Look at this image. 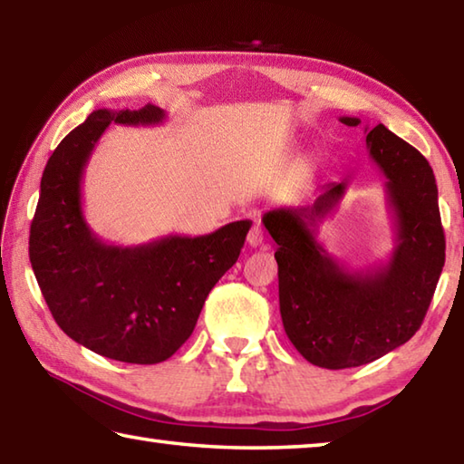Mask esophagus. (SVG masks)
I'll list each match as a JSON object with an SVG mask.
<instances>
[{"label": "esophagus", "mask_w": 464, "mask_h": 464, "mask_svg": "<svg viewBox=\"0 0 464 464\" xmlns=\"http://www.w3.org/2000/svg\"><path fill=\"white\" fill-rule=\"evenodd\" d=\"M262 243H264V231L257 225H254L247 233V246L249 247H260Z\"/></svg>", "instance_id": "esophagus-1"}]
</instances>
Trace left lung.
Masks as SVG:
<instances>
[{
    "label": "left lung",
    "instance_id": "1",
    "mask_svg": "<svg viewBox=\"0 0 464 464\" xmlns=\"http://www.w3.org/2000/svg\"><path fill=\"white\" fill-rule=\"evenodd\" d=\"M358 127V116H340ZM368 155L384 176L395 229L389 260L350 270L327 254L317 225L343 198L345 184L321 188L313 202L276 207L262 223L276 241L278 296L285 332L311 364L340 371L362 366L410 342L434 296L444 266L438 188L418 149L384 127H364Z\"/></svg>",
    "mask_w": 464,
    "mask_h": 464
}]
</instances>
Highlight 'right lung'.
Here are the masks:
<instances>
[{"instance_id": "add662e5", "label": "right lung", "mask_w": 464, "mask_h": 464, "mask_svg": "<svg viewBox=\"0 0 464 464\" xmlns=\"http://www.w3.org/2000/svg\"><path fill=\"white\" fill-rule=\"evenodd\" d=\"M160 106L100 108L46 161L30 225V264L57 325L100 356L157 364L192 335L202 304L237 262L249 221L208 235H166L140 246L102 241L83 217L85 166L110 124L153 127Z\"/></svg>"}]
</instances>
